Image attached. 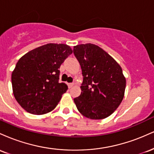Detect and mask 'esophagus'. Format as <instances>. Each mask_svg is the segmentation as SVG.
Returning a JSON list of instances; mask_svg holds the SVG:
<instances>
[{
	"label": "esophagus",
	"mask_w": 154,
	"mask_h": 154,
	"mask_svg": "<svg viewBox=\"0 0 154 154\" xmlns=\"http://www.w3.org/2000/svg\"><path fill=\"white\" fill-rule=\"evenodd\" d=\"M73 85H74L73 83H68V87H69V88H71L72 87H73Z\"/></svg>",
	"instance_id": "esophagus-1"
}]
</instances>
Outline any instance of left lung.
Wrapping results in <instances>:
<instances>
[{"instance_id": "8db88e82", "label": "left lung", "mask_w": 154, "mask_h": 154, "mask_svg": "<svg viewBox=\"0 0 154 154\" xmlns=\"http://www.w3.org/2000/svg\"><path fill=\"white\" fill-rule=\"evenodd\" d=\"M73 53L83 76L81 94L74 98L76 106L89 119L108 117L120 105L125 95L126 79L121 66L94 44L77 45Z\"/></svg>"}]
</instances>
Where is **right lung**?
I'll list each match as a JSON object with an SVG mask.
<instances>
[{
	"label": "right lung",
	"mask_w": 154,
	"mask_h": 154,
	"mask_svg": "<svg viewBox=\"0 0 154 154\" xmlns=\"http://www.w3.org/2000/svg\"><path fill=\"white\" fill-rule=\"evenodd\" d=\"M72 54L69 45L49 43L19 60L11 83L16 100L23 109L38 115L54 110L68 89L65 83L59 82V69Z\"/></svg>",
	"instance_id": "right-lung-1"
}]
</instances>
